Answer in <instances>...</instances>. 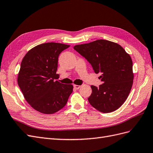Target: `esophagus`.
I'll use <instances>...</instances> for the list:
<instances>
[{"mask_svg":"<svg viewBox=\"0 0 153 153\" xmlns=\"http://www.w3.org/2000/svg\"><path fill=\"white\" fill-rule=\"evenodd\" d=\"M73 87H74V88H75V89H79L81 86L80 85H74Z\"/></svg>","mask_w":153,"mask_h":153,"instance_id":"34e87169","label":"esophagus"}]
</instances>
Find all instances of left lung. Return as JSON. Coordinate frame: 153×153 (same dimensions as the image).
I'll return each mask as SVG.
<instances>
[{"label":"left lung","mask_w":153,"mask_h":153,"mask_svg":"<svg viewBox=\"0 0 153 153\" xmlns=\"http://www.w3.org/2000/svg\"><path fill=\"white\" fill-rule=\"evenodd\" d=\"M73 48L91 64L96 74H101L98 78L103 84L91 86L89 103L103 113L118 109L127 99L133 84L129 55L121 45L105 39L78 45Z\"/></svg>","instance_id":"8db88e82"}]
</instances>
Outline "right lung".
I'll return each instance as SVG.
<instances>
[{"label": "right lung", "mask_w": 153, "mask_h": 153, "mask_svg": "<svg viewBox=\"0 0 153 153\" xmlns=\"http://www.w3.org/2000/svg\"><path fill=\"white\" fill-rule=\"evenodd\" d=\"M70 46L47 43L32 48L23 59L18 84L26 101L43 114L58 112L67 103L73 92L71 84L54 82L58 74V57Z\"/></svg>", "instance_id": "add662e5"}]
</instances>
